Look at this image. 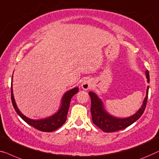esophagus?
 <instances>
[{"instance_id":"esophagus-1","label":"esophagus","mask_w":159,"mask_h":159,"mask_svg":"<svg viewBox=\"0 0 159 159\" xmlns=\"http://www.w3.org/2000/svg\"><path fill=\"white\" fill-rule=\"evenodd\" d=\"M81 87L82 89H84V90H89V89H91V83L89 80H84V81L82 82L81 84Z\"/></svg>"}]
</instances>
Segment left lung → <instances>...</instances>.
<instances>
[{"label":"left lung","mask_w":159,"mask_h":159,"mask_svg":"<svg viewBox=\"0 0 159 159\" xmlns=\"http://www.w3.org/2000/svg\"><path fill=\"white\" fill-rule=\"evenodd\" d=\"M146 73L148 79L147 81L149 83L150 77L148 70H146ZM89 94L90 96L91 101V113L93 123L97 125V127H99L102 131L105 132V133H112V132L126 128L141 117L146 107L148 95V86L147 88L146 96L143 103L142 107L135 115L127 118H117L110 115L104 110L103 103L101 99H99L97 95H96L94 93L91 92V91L89 93Z\"/></svg>","instance_id":"1"}]
</instances>
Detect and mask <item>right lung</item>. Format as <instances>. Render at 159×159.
I'll return each instance as SVG.
<instances>
[{"mask_svg":"<svg viewBox=\"0 0 159 159\" xmlns=\"http://www.w3.org/2000/svg\"><path fill=\"white\" fill-rule=\"evenodd\" d=\"M79 91V89L77 87L71 89V90L67 91L65 93L62 99L61 106L60 107V109L57 113H55L54 115L51 116L48 118L42 120H32L30 118L25 117L16 104L14 97L13 94V89H12V82H11V101L13 106L14 107L18 115L21 117V119L25 121L26 123L29 124L31 126H32L34 128L39 129L42 132H52L61 127L66 121L67 119V114H68L69 107H70V102L71 98L73 96H74Z\"/></svg>","mask_w":159,"mask_h":159,"instance_id":"obj_1","label":"right lung"}]
</instances>
